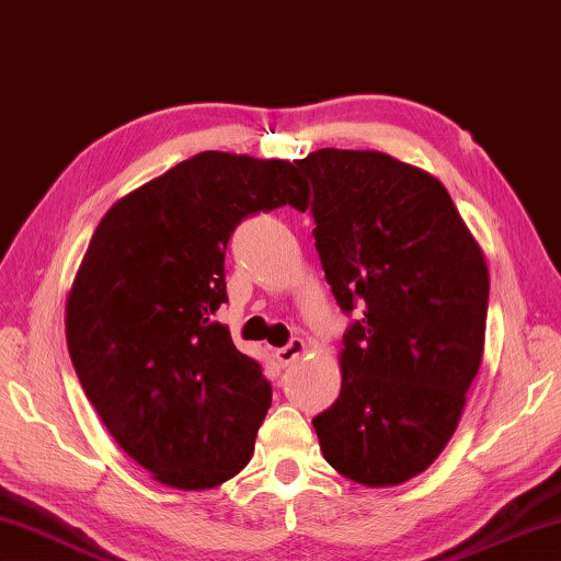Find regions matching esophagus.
Wrapping results in <instances>:
<instances>
[{
	"instance_id": "obj_1",
	"label": "esophagus",
	"mask_w": 561,
	"mask_h": 561,
	"mask_svg": "<svg viewBox=\"0 0 561 561\" xmlns=\"http://www.w3.org/2000/svg\"><path fill=\"white\" fill-rule=\"evenodd\" d=\"M306 353V343L301 337H291L287 345L284 347H279L277 353H274V357H277V362L282 367H289V365H294L296 359H299L301 355Z\"/></svg>"
}]
</instances>
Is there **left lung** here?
I'll return each instance as SVG.
<instances>
[{
    "label": "left lung",
    "mask_w": 561,
    "mask_h": 561,
    "mask_svg": "<svg viewBox=\"0 0 561 561\" xmlns=\"http://www.w3.org/2000/svg\"><path fill=\"white\" fill-rule=\"evenodd\" d=\"M313 184V238L345 313L343 387L313 427L325 462L397 486L443 453L484 355L489 270L445 186L377 150L296 160Z\"/></svg>",
    "instance_id": "obj_1"
}]
</instances>
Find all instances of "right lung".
Here are the masks:
<instances>
[{
  "label": "right lung",
  "instance_id": "obj_1",
  "mask_svg": "<svg viewBox=\"0 0 561 561\" xmlns=\"http://www.w3.org/2000/svg\"><path fill=\"white\" fill-rule=\"evenodd\" d=\"M309 206L287 160L206 150L118 199L99 221L65 306L77 377L124 453L182 491L250 462L272 387L214 321L243 218Z\"/></svg>",
  "mask_w": 561,
  "mask_h": 561
}]
</instances>
